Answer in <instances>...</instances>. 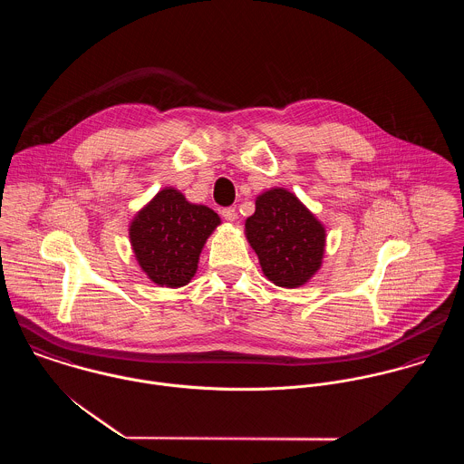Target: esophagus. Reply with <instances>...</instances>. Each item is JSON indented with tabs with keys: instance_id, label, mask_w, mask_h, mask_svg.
<instances>
[{
	"instance_id": "esophagus-1",
	"label": "esophagus",
	"mask_w": 464,
	"mask_h": 464,
	"mask_svg": "<svg viewBox=\"0 0 464 464\" xmlns=\"http://www.w3.org/2000/svg\"><path fill=\"white\" fill-rule=\"evenodd\" d=\"M221 216L227 221H236L237 219V210L234 207H225V208H221Z\"/></svg>"
}]
</instances>
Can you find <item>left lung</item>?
<instances>
[{"label":"left lung","mask_w":464,"mask_h":464,"mask_svg":"<svg viewBox=\"0 0 464 464\" xmlns=\"http://www.w3.org/2000/svg\"><path fill=\"white\" fill-rule=\"evenodd\" d=\"M266 276L280 287L304 285L322 266L325 228L293 193L275 188L256 199L245 223Z\"/></svg>","instance_id":"8db88e82"}]
</instances>
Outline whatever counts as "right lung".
<instances>
[{
    "label": "right lung",
    "instance_id": "1",
    "mask_svg": "<svg viewBox=\"0 0 464 464\" xmlns=\"http://www.w3.org/2000/svg\"><path fill=\"white\" fill-rule=\"evenodd\" d=\"M219 223L212 208L166 188L130 223L135 259L157 285L182 287L195 276L201 248Z\"/></svg>",
    "mask_w": 464,
    "mask_h": 464
}]
</instances>
